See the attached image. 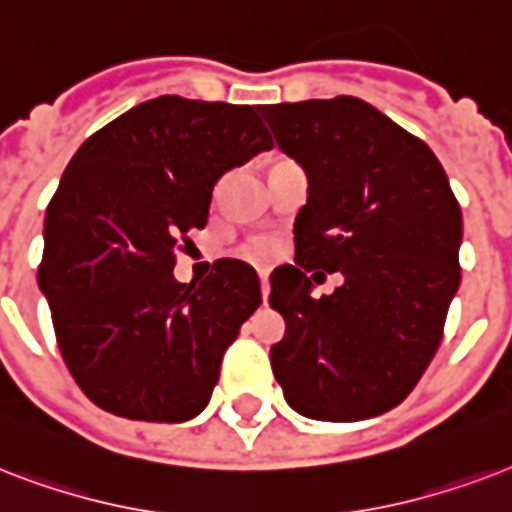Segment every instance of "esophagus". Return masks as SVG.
<instances>
[{"label": "esophagus", "instance_id": "esophagus-1", "mask_svg": "<svg viewBox=\"0 0 512 512\" xmlns=\"http://www.w3.org/2000/svg\"><path fill=\"white\" fill-rule=\"evenodd\" d=\"M259 280H261V296L267 301L269 296V269H259Z\"/></svg>", "mask_w": 512, "mask_h": 512}]
</instances>
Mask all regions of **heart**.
Listing matches in <instances>:
<instances>
[{"instance_id": "heart-1", "label": "heart", "mask_w": 512, "mask_h": 512, "mask_svg": "<svg viewBox=\"0 0 512 512\" xmlns=\"http://www.w3.org/2000/svg\"><path fill=\"white\" fill-rule=\"evenodd\" d=\"M272 253H275V243L272 240H253L248 245V256H253V259H267Z\"/></svg>"}]
</instances>
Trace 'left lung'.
Segmentation results:
<instances>
[{
    "label": "left lung",
    "instance_id": "left-lung-1",
    "mask_svg": "<svg viewBox=\"0 0 512 512\" xmlns=\"http://www.w3.org/2000/svg\"><path fill=\"white\" fill-rule=\"evenodd\" d=\"M259 112L310 184L293 224L296 264L269 277L285 320L269 350L277 384L307 419L384 414L430 366L459 288L462 211L446 170L425 141L352 95ZM323 271L345 283L312 300Z\"/></svg>",
    "mask_w": 512,
    "mask_h": 512
}]
</instances>
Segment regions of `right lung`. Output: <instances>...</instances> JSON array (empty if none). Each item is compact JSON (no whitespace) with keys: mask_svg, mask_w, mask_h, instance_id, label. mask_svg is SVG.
I'll return each mask as SVG.
<instances>
[{"mask_svg":"<svg viewBox=\"0 0 512 512\" xmlns=\"http://www.w3.org/2000/svg\"><path fill=\"white\" fill-rule=\"evenodd\" d=\"M267 149L253 106L160 95L71 157L45 213L39 291L95 406L141 422H186L208 406L261 283L240 259L178 283L176 248L208 224L216 181Z\"/></svg>","mask_w":512,"mask_h":512,"instance_id":"obj_1","label":"right lung"}]
</instances>
